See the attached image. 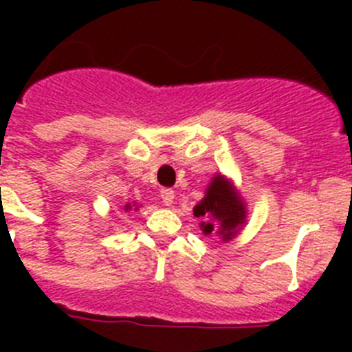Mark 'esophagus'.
<instances>
[{
    "label": "esophagus",
    "instance_id": "obj_1",
    "mask_svg": "<svg viewBox=\"0 0 352 352\" xmlns=\"http://www.w3.org/2000/svg\"><path fill=\"white\" fill-rule=\"evenodd\" d=\"M160 197H162V203L166 204V206H170L174 201V190L173 188H162Z\"/></svg>",
    "mask_w": 352,
    "mask_h": 352
}]
</instances>
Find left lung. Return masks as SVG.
<instances>
[{
  "mask_svg": "<svg viewBox=\"0 0 352 352\" xmlns=\"http://www.w3.org/2000/svg\"><path fill=\"white\" fill-rule=\"evenodd\" d=\"M195 217H206L210 222H203L204 234H211L214 231V223H220L219 232L223 239H231L236 234L241 223L245 222V208L238 195L229 188L222 176H217L210 183L206 190V197L194 208ZM214 222L211 223L210 220Z\"/></svg>",
  "mask_w": 352,
  "mask_h": 352,
  "instance_id": "1",
  "label": "left lung"
}]
</instances>
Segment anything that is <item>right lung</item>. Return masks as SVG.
Masks as SVG:
<instances>
[{
	"instance_id": "right-lung-1",
	"label": "right lung",
	"mask_w": 352,
	"mask_h": 352,
	"mask_svg": "<svg viewBox=\"0 0 352 352\" xmlns=\"http://www.w3.org/2000/svg\"><path fill=\"white\" fill-rule=\"evenodd\" d=\"M129 208H130V204H126V206H125V210H129Z\"/></svg>"
}]
</instances>
